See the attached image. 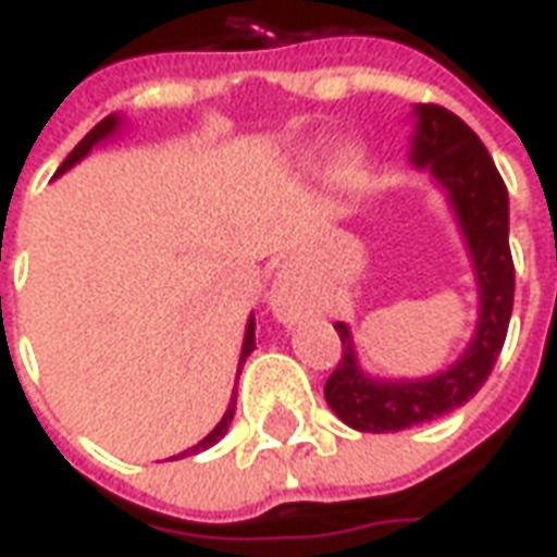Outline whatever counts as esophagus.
<instances>
[{"instance_id":"1","label":"esophagus","mask_w":557,"mask_h":557,"mask_svg":"<svg viewBox=\"0 0 557 557\" xmlns=\"http://www.w3.org/2000/svg\"><path fill=\"white\" fill-rule=\"evenodd\" d=\"M271 310H274V315H277L280 322H286V325L301 319L304 304L301 298H298L295 286H292L286 277L274 280V289H271Z\"/></svg>"}]
</instances>
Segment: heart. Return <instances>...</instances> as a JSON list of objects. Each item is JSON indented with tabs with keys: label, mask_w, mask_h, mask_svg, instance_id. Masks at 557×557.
<instances>
[{
	"label": "heart",
	"mask_w": 557,
	"mask_h": 557,
	"mask_svg": "<svg viewBox=\"0 0 557 557\" xmlns=\"http://www.w3.org/2000/svg\"><path fill=\"white\" fill-rule=\"evenodd\" d=\"M339 166H343V170H355V166H358V151H346V154L339 158Z\"/></svg>",
	"instance_id": "heart-1"
}]
</instances>
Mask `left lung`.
Here are the masks:
<instances>
[{
  "label": "left lung",
  "instance_id": "left-lung-1",
  "mask_svg": "<svg viewBox=\"0 0 557 557\" xmlns=\"http://www.w3.org/2000/svg\"><path fill=\"white\" fill-rule=\"evenodd\" d=\"M409 160L450 202L478 280V327L447 370L426 379H373L361 370L351 331L337 322L343 358L325 385L331 411L358 432H397L466 406L490 379L513 313V256L507 187L478 134L438 103H418Z\"/></svg>",
  "mask_w": 557,
  "mask_h": 557
}]
</instances>
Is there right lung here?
<instances>
[{
  "mask_svg": "<svg viewBox=\"0 0 557 557\" xmlns=\"http://www.w3.org/2000/svg\"><path fill=\"white\" fill-rule=\"evenodd\" d=\"M119 127H122V115H115V113L107 115L103 122H98V125L91 127L89 134H86V137L79 139V146L74 148L71 154H67L65 163H62V166L55 170V175H62V172L71 170L74 163H79V160L86 158V154H89L91 148L98 146V143H103V139H110V137H113V134H119ZM253 349H256V319H253V315H250V322H247V331H244V346H242V358H238V373H242V363L247 361V358H250V351H253ZM232 418H235V391H232L230 406H226V411H223V418H220L218 426L208 432L202 442L194 444L190 450H184V454H199V450H208L211 444H218L220 438L226 435V430H230ZM172 459H178V456H172Z\"/></svg>",
  "mask_w": 557,
  "mask_h": 557,
  "instance_id": "1",
  "label": "right lung"
}]
</instances>
